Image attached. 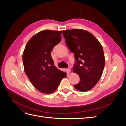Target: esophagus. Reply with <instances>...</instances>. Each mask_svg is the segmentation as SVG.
Here are the masks:
<instances>
[{
  "label": "esophagus",
  "mask_w": 126,
  "mask_h": 126,
  "mask_svg": "<svg viewBox=\"0 0 126 126\" xmlns=\"http://www.w3.org/2000/svg\"><path fill=\"white\" fill-rule=\"evenodd\" d=\"M67 71L68 72H70L71 71V69L70 68H67Z\"/></svg>",
  "instance_id": "1"
}]
</instances>
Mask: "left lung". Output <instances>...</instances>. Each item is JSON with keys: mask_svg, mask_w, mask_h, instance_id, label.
<instances>
[{"mask_svg": "<svg viewBox=\"0 0 126 126\" xmlns=\"http://www.w3.org/2000/svg\"><path fill=\"white\" fill-rule=\"evenodd\" d=\"M66 44L74 53L75 64L73 71L80 77L74 85L77 90L85 92L92 89L99 80L105 64L104 50L96 37L83 29L63 30Z\"/></svg>", "mask_w": 126, "mask_h": 126, "instance_id": "8db88e82", "label": "left lung"}]
</instances>
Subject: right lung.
Here are the masks:
<instances>
[{"label":"right lung","instance_id":"1","mask_svg":"<svg viewBox=\"0 0 126 126\" xmlns=\"http://www.w3.org/2000/svg\"><path fill=\"white\" fill-rule=\"evenodd\" d=\"M62 31L43 30L27 43L22 55L24 70L30 82L41 93H54L66 72L57 68L51 52L62 39Z\"/></svg>","mask_w":126,"mask_h":126}]
</instances>
